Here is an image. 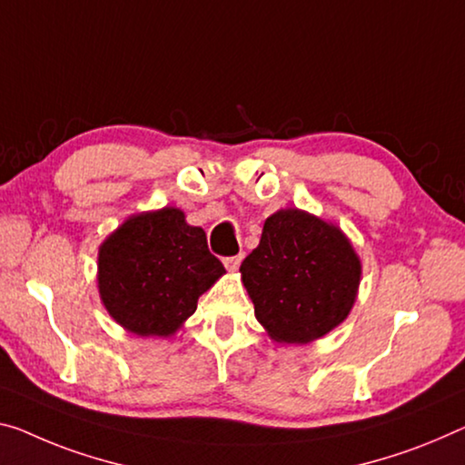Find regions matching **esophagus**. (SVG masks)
Listing matches in <instances>:
<instances>
[{"label": "esophagus", "mask_w": 465, "mask_h": 465, "mask_svg": "<svg viewBox=\"0 0 465 465\" xmlns=\"http://www.w3.org/2000/svg\"><path fill=\"white\" fill-rule=\"evenodd\" d=\"M241 260H242V253H241V255L224 257V266H226V270H231V272H234V270H239Z\"/></svg>", "instance_id": "34e87169"}]
</instances>
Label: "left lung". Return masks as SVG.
Masks as SVG:
<instances>
[{"instance_id":"left-lung-1","label":"left lung","mask_w":465,"mask_h":465,"mask_svg":"<svg viewBox=\"0 0 465 465\" xmlns=\"http://www.w3.org/2000/svg\"><path fill=\"white\" fill-rule=\"evenodd\" d=\"M360 260L339 228L302 210H281L241 263L255 318L278 342H310L347 318Z\"/></svg>"}]
</instances>
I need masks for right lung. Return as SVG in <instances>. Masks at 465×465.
Returning <instances> with one entry per match:
<instances>
[{
	"instance_id": "add662e5",
	"label": "right lung",
	"mask_w": 465,
	"mask_h": 465,
	"mask_svg": "<svg viewBox=\"0 0 465 465\" xmlns=\"http://www.w3.org/2000/svg\"><path fill=\"white\" fill-rule=\"evenodd\" d=\"M224 274L199 226L163 208L139 213L99 247V295L110 316L141 337H168Z\"/></svg>"
}]
</instances>
